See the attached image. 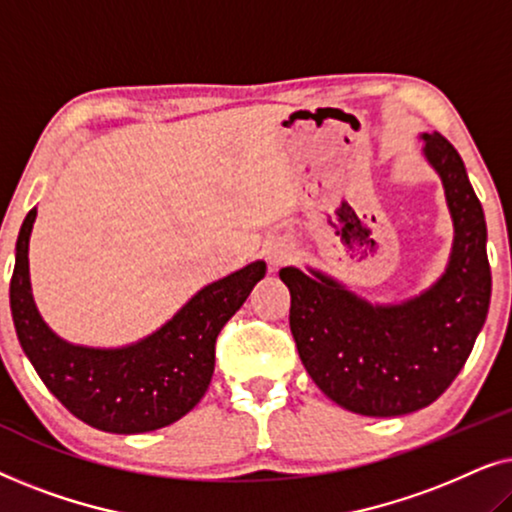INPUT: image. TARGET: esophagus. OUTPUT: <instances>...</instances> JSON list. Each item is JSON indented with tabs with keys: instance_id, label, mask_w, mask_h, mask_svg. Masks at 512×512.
Returning <instances> with one entry per match:
<instances>
[{
	"instance_id": "esophagus-1",
	"label": "esophagus",
	"mask_w": 512,
	"mask_h": 512,
	"mask_svg": "<svg viewBox=\"0 0 512 512\" xmlns=\"http://www.w3.org/2000/svg\"><path fill=\"white\" fill-rule=\"evenodd\" d=\"M293 254H296V251H293V244H289V242L279 240L275 244H270V247H268L270 270L277 272L279 268H284L286 263L293 261Z\"/></svg>"
}]
</instances>
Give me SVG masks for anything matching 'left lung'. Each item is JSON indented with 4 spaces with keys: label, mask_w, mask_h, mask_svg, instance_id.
Returning <instances> with one entry per match:
<instances>
[{
    "label": "left lung",
    "mask_w": 512,
    "mask_h": 512,
    "mask_svg": "<svg viewBox=\"0 0 512 512\" xmlns=\"http://www.w3.org/2000/svg\"><path fill=\"white\" fill-rule=\"evenodd\" d=\"M422 139L454 223L450 263L436 284L403 303L373 305L319 270H279L300 361L331 401L356 415L398 417L431 405L464 368L487 319L482 205L457 149L438 132Z\"/></svg>",
    "instance_id": "left-lung-1"
}]
</instances>
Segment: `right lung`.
I'll return each mask as SVG.
<instances>
[{"mask_svg":"<svg viewBox=\"0 0 512 512\" xmlns=\"http://www.w3.org/2000/svg\"><path fill=\"white\" fill-rule=\"evenodd\" d=\"M34 219L37 207L20 226L9 298L20 347L48 391L81 422L125 436L163 429L191 412L212 382L216 338L265 277V263L207 284L135 345L81 347L55 335L34 305L27 261Z\"/></svg>","mask_w":512,"mask_h":512,"instance_id":"right-lung-1","label":"right lung"}]
</instances>
